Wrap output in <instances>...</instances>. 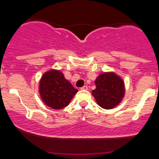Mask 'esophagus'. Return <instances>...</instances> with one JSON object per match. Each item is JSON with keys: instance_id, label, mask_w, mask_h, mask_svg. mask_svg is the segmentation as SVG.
<instances>
[{"instance_id": "esophagus-1", "label": "esophagus", "mask_w": 159, "mask_h": 159, "mask_svg": "<svg viewBox=\"0 0 159 159\" xmlns=\"http://www.w3.org/2000/svg\"><path fill=\"white\" fill-rule=\"evenodd\" d=\"M81 90H87L88 86L87 85H84L82 88H81Z\"/></svg>"}]
</instances>
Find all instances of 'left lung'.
I'll return each instance as SVG.
<instances>
[{
	"label": "left lung",
	"instance_id": "obj_1",
	"mask_svg": "<svg viewBox=\"0 0 159 159\" xmlns=\"http://www.w3.org/2000/svg\"><path fill=\"white\" fill-rule=\"evenodd\" d=\"M96 89L92 91L98 106L110 109L120 104L125 93L124 82L113 72L101 74L95 81Z\"/></svg>",
	"mask_w": 159,
	"mask_h": 159
}]
</instances>
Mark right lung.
<instances>
[{"label":"right lung","mask_w":159,"mask_h":159,"mask_svg":"<svg viewBox=\"0 0 159 159\" xmlns=\"http://www.w3.org/2000/svg\"><path fill=\"white\" fill-rule=\"evenodd\" d=\"M78 90L64 78L62 72L51 70L46 72L39 82V93L49 107L61 109L68 106Z\"/></svg>","instance_id":"right-lung-1"}]
</instances>
